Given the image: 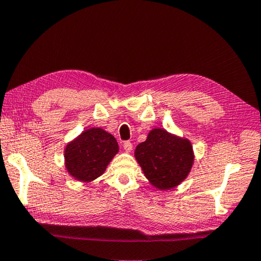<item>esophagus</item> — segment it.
Masks as SVG:
<instances>
[{
	"label": "esophagus",
	"mask_w": 261,
	"mask_h": 261,
	"mask_svg": "<svg viewBox=\"0 0 261 261\" xmlns=\"http://www.w3.org/2000/svg\"><path fill=\"white\" fill-rule=\"evenodd\" d=\"M123 148H124L125 151H127V153H130V151L132 150V144L130 143V141H124V143L122 144Z\"/></svg>",
	"instance_id": "1"
}]
</instances>
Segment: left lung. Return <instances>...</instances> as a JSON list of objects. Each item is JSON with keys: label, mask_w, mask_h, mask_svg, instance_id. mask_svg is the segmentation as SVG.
<instances>
[{"label": "left lung", "mask_w": 261, "mask_h": 261, "mask_svg": "<svg viewBox=\"0 0 261 261\" xmlns=\"http://www.w3.org/2000/svg\"><path fill=\"white\" fill-rule=\"evenodd\" d=\"M135 156L146 178L160 189L179 185L194 162L191 143L163 129L151 130L144 143L137 146Z\"/></svg>", "instance_id": "8db88e82"}]
</instances>
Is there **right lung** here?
Masks as SVG:
<instances>
[{
  "instance_id": "add662e5",
  "label": "right lung",
  "mask_w": 261,
  "mask_h": 261,
  "mask_svg": "<svg viewBox=\"0 0 261 261\" xmlns=\"http://www.w3.org/2000/svg\"><path fill=\"white\" fill-rule=\"evenodd\" d=\"M117 151L114 137L100 127H91L66 147V168L75 179L91 181L101 176Z\"/></svg>"
}]
</instances>
